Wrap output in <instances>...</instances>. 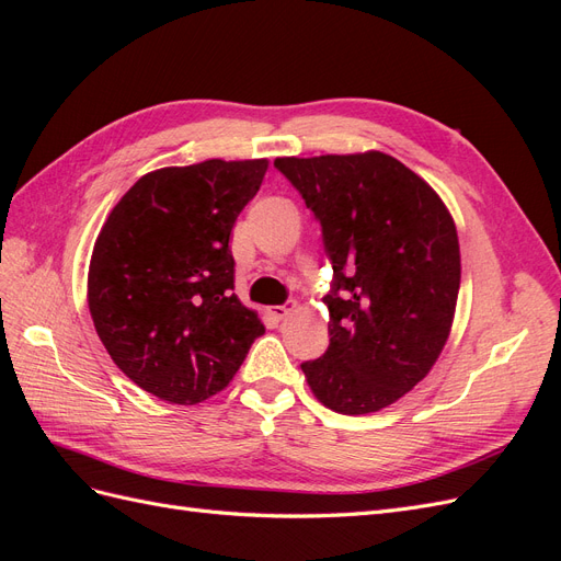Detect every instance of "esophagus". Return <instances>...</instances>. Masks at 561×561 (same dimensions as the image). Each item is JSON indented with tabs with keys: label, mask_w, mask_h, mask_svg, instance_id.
Masks as SVG:
<instances>
[{
	"label": "esophagus",
	"mask_w": 561,
	"mask_h": 561,
	"mask_svg": "<svg viewBox=\"0 0 561 561\" xmlns=\"http://www.w3.org/2000/svg\"><path fill=\"white\" fill-rule=\"evenodd\" d=\"M268 313L274 316V318H278V320H283V318H287V316L293 313V309H290V307H271Z\"/></svg>",
	"instance_id": "34e87169"
}]
</instances>
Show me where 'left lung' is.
<instances>
[{
	"instance_id": "obj_1",
	"label": "left lung",
	"mask_w": 561,
	"mask_h": 561,
	"mask_svg": "<svg viewBox=\"0 0 561 561\" xmlns=\"http://www.w3.org/2000/svg\"><path fill=\"white\" fill-rule=\"evenodd\" d=\"M274 165L313 210L334 271L330 346L304 377L332 412H379L428 375L449 339L461 285L454 217L426 180L377 149Z\"/></svg>"
}]
</instances>
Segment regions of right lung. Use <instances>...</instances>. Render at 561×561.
I'll list each match as a JSON object with an SVG mask.
<instances>
[{
    "label": "right lung",
    "instance_id": "1",
    "mask_svg": "<svg viewBox=\"0 0 561 561\" xmlns=\"http://www.w3.org/2000/svg\"><path fill=\"white\" fill-rule=\"evenodd\" d=\"M268 159L168 165L135 182L100 229L89 311L124 375L173 404L225 390L264 334L233 293L229 236Z\"/></svg>",
    "mask_w": 561,
    "mask_h": 561
}]
</instances>
